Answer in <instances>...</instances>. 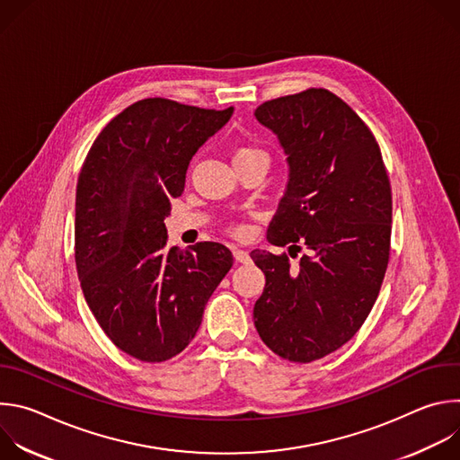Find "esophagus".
I'll use <instances>...</instances> for the list:
<instances>
[{"instance_id": "1", "label": "esophagus", "mask_w": 460, "mask_h": 460, "mask_svg": "<svg viewBox=\"0 0 460 460\" xmlns=\"http://www.w3.org/2000/svg\"><path fill=\"white\" fill-rule=\"evenodd\" d=\"M233 256L236 261H240V264H247V261H251L249 252L243 249H238V247H233Z\"/></svg>"}]
</instances>
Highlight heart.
Returning <instances> with one entry per match:
<instances>
[{
	"label": "heart",
	"instance_id": "b5f03b06",
	"mask_svg": "<svg viewBox=\"0 0 460 460\" xmlns=\"http://www.w3.org/2000/svg\"><path fill=\"white\" fill-rule=\"evenodd\" d=\"M234 162H240V160H266L270 162V156L264 149L260 147H254V146H240L236 151H234ZM238 233H243L242 227H236Z\"/></svg>",
	"mask_w": 460,
	"mask_h": 460
}]
</instances>
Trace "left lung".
<instances>
[{"mask_svg":"<svg viewBox=\"0 0 460 460\" xmlns=\"http://www.w3.org/2000/svg\"><path fill=\"white\" fill-rule=\"evenodd\" d=\"M254 118L277 135L289 167L268 240L307 252L291 268L288 254L251 251L266 275L252 318L273 353L305 364L353 339L378 296L389 260V178L367 125L330 91L266 102Z\"/></svg>","mask_w":460,"mask_h":460,"instance_id":"1","label":"left lung"}]
</instances>
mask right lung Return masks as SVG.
Masks as SVG:
<instances>
[{"mask_svg":"<svg viewBox=\"0 0 460 460\" xmlns=\"http://www.w3.org/2000/svg\"><path fill=\"white\" fill-rule=\"evenodd\" d=\"M231 116L233 107L140 100L105 125L80 171L75 256L82 291L112 344L142 362L187 348L233 266L218 242L167 249L164 224L190 158Z\"/></svg>","mask_w":460,"mask_h":460,"instance_id":"right-lung-1","label":"right lung"}]
</instances>
